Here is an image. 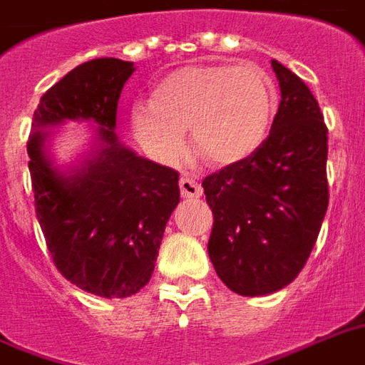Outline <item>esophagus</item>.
Segmentation results:
<instances>
[{
    "instance_id": "obj_1",
    "label": "esophagus",
    "mask_w": 365,
    "mask_h": 365,
    "mask_svg": "<svg viewBox=\"0 0 365 365\" xmlns=\"http://www.w3.org/2000/svg\"><path fill=\"white\" fill-rule=\"evenodd\" d=\"M180 191H182V197H185V199H199L202 195V187L195 182L193 178H182L180 180Z\"/></svg>"
}]
</instances>
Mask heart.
Wrapping results in <instances>:
<instances>
[{
	"mask_svg": "<svg viewBox=\"0 0 365 365\" xmlns=\"http://www.w3.org/2000/svg\"><path fill=\"white\" fill-rule=\"evenodd\" d=\"M274 110L277 88L259 66H185L155 85L149 108L132 110V128L165 160L182 155V132L189 130L197 157L229 166L263 143Z\"/></svg>",
	"mask_w": 365,
	"mask_h": 365,
	"instance_id": "heart-1",
	"label": "heart"
}]
</instances>
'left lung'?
Instances as JSON below:
<instances>
[{
    "label": "left lung",
    "instance_id": "obj_1",
    "mask_svg": "<svg viewBox=\"0 0 365 365\" xmlns=\"http://www.w3.org/2000/svg\"><path fill=\"white\" fill-rule=\"evenodd\" d=\"M280 106L269 136L248 159L202 180L214 214L208 255L235 294L288 286L317 242L328 210V126L294 71L271 60Z\"/></svg>",
    "mask_w": 365,
    "mask_h": 365
}]
</instances>
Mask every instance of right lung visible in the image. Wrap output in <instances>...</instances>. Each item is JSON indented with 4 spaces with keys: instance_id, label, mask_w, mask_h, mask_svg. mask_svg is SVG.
Masks as SVG:
<instances>
[{
    "instance_id": "right-lung-1",
    "label": "right lung",
    "mask_w": 365,
    "mask_h": 365,
    "mask_svg": "<svg viewBox=\"0 0 365 365\" xmlns=\"http://www.w3.org/2000/svg\"><path fill=\"white\" fill-rule=\"evenodd\" d=\"M134 66L94 58L48 88L34 111L28 155L36 212L54 265L77 288L98 297H128L145 286L160 240L180 202L178 174L119 143L117 102ZM71 120L99 125L103 149L71 177L52 168L45 125Z\"/></svg>"
}]
</instances>
